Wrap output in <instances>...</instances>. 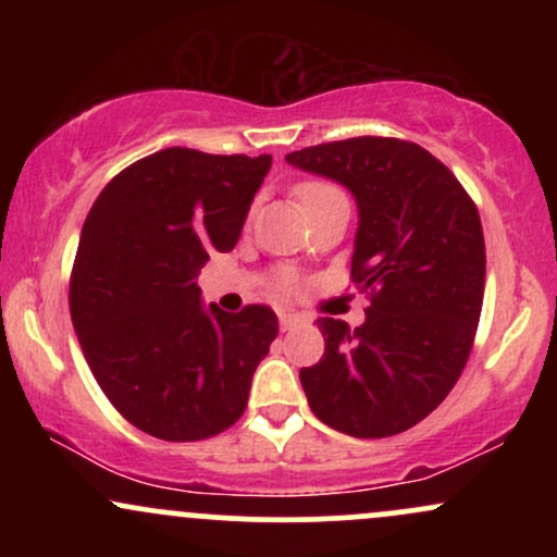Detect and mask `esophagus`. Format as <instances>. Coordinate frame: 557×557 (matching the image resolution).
<instances>
[{
    "label": "esophagus",
    "instance_id": "34e87169",
    "mask_svg": "<svg viewBox=\"0 0 557 557\" xmlns=\"http://www.w3.org/2000/svg\"><path fill=\"white\" fill-rule=\"evenodd\" d=\"M300 322H304V317L296 314V311H283V314H280V327L283 330H293Z\"/></svg>",
    "mask_w": 557,
    "mask_h": 557
}]
</instances>
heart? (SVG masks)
<instances>
[{"mask_svg":"<svg viewBox=\"0 0 557 557\" xmlns=\"http://www.w3.org/2000/svg\"><path fill=\"white\" fill-rule=\"evenodd\" d=\"M296 196L300 201V207H309V203L319 201V198H327V196H341V190L335 188V185L330 183H322V181H309V183H300L296 188ZM277 290L280 293H293L298 290V280L293 277V274H280L277 277Z\"/></svg>","mask_w":557,"mask_h":557,"instance_id":"heart-1","label":"heart"}]
</instances>
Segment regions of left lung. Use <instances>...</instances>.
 Masks as SVG:
<instances>
[{
    "label": "left lung",
    "mask_w": 557,
    "mask_h": 557,
    "mask_svg": "<svg viewBox=\"0 0 557 557\" xmlns=\"http://www.w3.org/2000/svg\"><path fill=\"white\" fill-rule=\"evenodd\" d=\"M285 159L354 194L350 280L369 296L361 327L317 319L324 356L300 369L311 411L350 437L411 430L445 400L474 345L487 270L476 203L411 140L361 136Z\"/></svg>",
    "instance_id": "left-lung-1"
}]
</instances>
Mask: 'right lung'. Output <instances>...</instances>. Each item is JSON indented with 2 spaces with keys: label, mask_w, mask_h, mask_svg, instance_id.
Here are the masks:
<instances>
[{
  "label": "right lung",
  "mask_w": 557,
  "mask_h": 557,
  "mask_svg": "<svg viewBox=\"0 0 557 557\" xmlns=\"http://www.w3.org/2000/svg\"><path fill=\"white\" fill-rule=\"evenodd\" d=\"M272 157L172 149L114 175L81 230L70 317L83 356L123 417L194 443L243 417L277 337L270 306L203 309L198 272L233 251Z\"/></svg>",
  "instance_id": "add662e5"
}]
</instances>
